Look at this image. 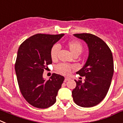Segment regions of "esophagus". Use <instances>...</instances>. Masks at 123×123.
<instances>
[{
  "mask_svg": "<svg viewBox=\"0 0 123 123\" xmlns=\"http://www.w3.org/2000/svg\"><path fill=\"white\" fill-rule=\"evenodd\" d=\"M68 80H69V78H68V77H66V78H65V79H64V82H67V81Z\"/></svg>",
  "mask_w": 123,
  "mask_h": 123,
  "instance_id": "obj_1",
  "label": "esophagus"
}]
</instances>
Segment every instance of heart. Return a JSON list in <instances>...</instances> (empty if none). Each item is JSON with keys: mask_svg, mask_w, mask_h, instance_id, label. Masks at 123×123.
<instances>
[{"mask_svg": "<svg viewBox=\"0 0 123 123\" xmlns=\"http://www.w3.org/2000/svg\"><path fill=\"white\" fill-rule=\"evenodd\" d=\"M67 46L69 51H70V53H72L74 56L80 54L83 50V47L80 43L77 41H75V40L69 41L67 44ZM59 51V46L57 44L54 45L52 48L51 51V57L53 60H55V59L57 58ZM56 70L59 73L61 74L68 75L70 72L71 67L68 64H61L56 67Z\"/></svg>", "mask_w": 123, "mask_h": 123, "instance_id": "heart-1", "label": "heart"}]
</instances>
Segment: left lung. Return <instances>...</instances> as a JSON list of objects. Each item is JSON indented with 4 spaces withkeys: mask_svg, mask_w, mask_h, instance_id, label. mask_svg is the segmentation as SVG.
I'll return each instance as SVG.
<instances>
[{
    "mask_svg": "<svg viewBox=\"0 0 123 123\" xmlns=\"http://www.w3.org/2000/svg\"><path fill=\"white\" fill-rule=\"evenodd\" d=\"M75 37L87 44L88 55L83 68L76 72L85 77V82L75 80L76 87L72 92L74 102L84 108L96 106L106 97L114 72L113 54L100 38L90 33L74 34Z\"/></svg>",
    "mask_w": 123,
    "mask_h": 123,
    "instance_id": "obj_1",
    "label": "left lung"
}]
</instances>
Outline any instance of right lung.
I'll return each instance as SVG.
<instances>
[{
    "instance_id": "obj_1",
    "label": "right lung",
    "mask_w": 123,
    "mask_h": 123,
    "mask_svg": "<svg viewBox=\"0 0 123 123\" xmlns=\"http://www.w3.org/2000/svg\"><path fill=\"white\" fill-rule=\"evenodd\" d=\"M64 35L36 34L26 39L17 52L15 69L19 88L25 99L38 108L55 103L64 77L53 74L48 80L43 77L44 69L52 64L51 49Z\"/></svg>"
}]
</instances>
